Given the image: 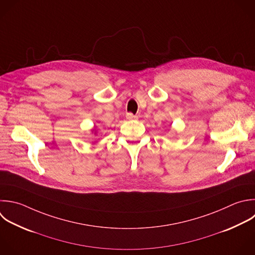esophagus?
<instances>
[{"label": "esophagus", "instance_id": "esophagus-1", "mask_svg": "<svg viewBox=\"0 0 255 255\" xmlns=\"http://www.w3.org/2000/svg\"><path fill=\"white\" fill-rule=\"evenodd\" d=\"M127 119H128V121H135V120H137V117L134 116V115H132L131 113H128V114H127Z\"/></svg>", "mask_w": 255, "mask_h": 255}]
</instances>
